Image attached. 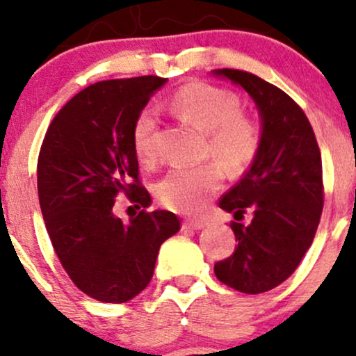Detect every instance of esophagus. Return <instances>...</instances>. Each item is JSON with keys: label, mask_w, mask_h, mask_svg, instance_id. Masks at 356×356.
Instances as JSON below:
<instances>
[{"label": "esophagus", "mask_w": 356, "mask_h": 356, "mask_svg": "<svg viewBox=\"0 0 356 356\" xmlns=\"http://www.w3.org/2000/svg\"><path fill=\"white\" fill-rule=\"evenodd\" d=\"M206 226H207L206 220H186V222L182 224L184 229H192V231H201Z\"/></svg>", "instance_id": "34e87169"}]
</instances>
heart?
Listing matches in <instances>:
<instances>
[{
	"instance_id": "1",
	"label": "heart",
	"mask_w": 356,
	"mask_h": 356,
	"mask_svg": "<svg viewBox=\"0 0 356 356\" xmlns=\"http://www.w3.org/2000/svg\"><path fill=\"white\" fill-rule=\"evenodd\" d=\"M170 105L182 120L206 134L209 152L224 170L239 174L252 164L261 145L259 127L241 113L243 105L234 93L195 81L177 90ZM157 129L159 118L152 108L142 110L134 122V150L145 164L155 159ZM219 187L220 172L216 165L177 167L157 182L155 195L167 209L197 214Z\"/></svg>"
}]
</instances>
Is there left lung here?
Segmentation results:
<instances>
[{
	"mask_svg": "<svg viewBox=\"0 0 356 356\" xmlns=\"http://www.w3.org/2000/svg\"><path fill=\"white\" fill-rule=\"evenodd\" d=\"M211 73L243 88L259 113V152L219 202L234 216L238 246L214 264L224 284L257 295L288 280L312 246L323 211L321 155L305 112L283 90L248 72ZM246 211L253 219L243 225Z\"/></svg>",
	"mask_w": 356,
	"mask_h": 356,
	"instance_id": "left-lung-1",
	"label": "left lung"
}]
</instances>
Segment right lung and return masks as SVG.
<instances>
[{"label":"right lung","instance_id":"1","mask_svg":"<svg viewBox=\"0 0 356 356\" xmlns=\"http://www.w3.org/2000/svg\"><path fill=\"white\" fill-rule=\"evenodd\" d=\"M161 76L90 85L53 118L38 157L40 207L53 249L70 280L102 303H125L154 276L162 243L181 229L174 212L113 214L118 192L149 207L138 182L132 127Z\"/></svg>","mask_w":356,"mask_h":356}]
</instances>
